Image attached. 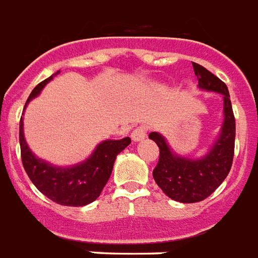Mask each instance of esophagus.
I'll list each match as a JSON object with an SVG mask.
<instances>
[{
  "label": "esophagus",
  "mask_w": 258,
  "mask_h": 258,
  "mask_svg": "<svg viewBox=\"0 0 258 258\" xmlns=\"http://www.w3.org/2000/svg\"><path fill=\"white\" fill-rule=\"evenodd\" d=\"M146 136H147V126L136 127L135 131L132 132V135H131L133 142H140V140H143Z\"/></svg>",
  "instance_id": "34e87169"
}]
</instances>
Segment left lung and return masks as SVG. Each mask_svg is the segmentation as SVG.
<instances>
[{
  "mask_svg": "<svg viewBox=\"0 0 258 258\" xmlns=\"http://www.w3.org/2000/svg\"><path fill=\"white\" fill-rule=\"evenodd\" d=\"M192 67L201 89L223 96L224 121L217 140L204 157L191 159L174 154L162 135L150 133V139L159 147V161L152 172L154 180L169 198L183 204L201 202L217 189L231 170L235 148V116L228 88L198 63H192Z\"/></svg>",
  "mask_w": 258,
  "mask_h": 258,
  "instance_id": "8db88e82",
  "label": "left lung"
}]
</instances>
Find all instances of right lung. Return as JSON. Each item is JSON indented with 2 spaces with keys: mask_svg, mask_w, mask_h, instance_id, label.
I'll return each mask as SVG.
<instances>
[{
  "mask_svg": "<svg viewBox=\"0 0 258 258\" xmlns=\"http://www.w3.org/2000/svg\"><path fill=\"white\" fill-rule=\"evenodd\" d=\"M56 74H59V71ZM52 78L53 75L34 88L26 101V106L31 99L39 95L42 88ZM19 142L24 170L34 185L45 197L63 206H85L100 195L110 178L116 155L131 144V139L125 137L121 140H104L86 161L69 168L53 166L52 163L34 155L24 140L23 118H20L19 125Z\"/></svg>",
  "mask_w": 258,
  "mask_h": 258,
  "instance_id": "1",
  "label": "right lung"
}]
</instances>
